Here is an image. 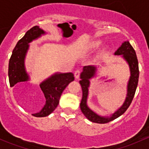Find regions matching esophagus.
Listing matches in <instances>:
<instances>
[{"label":"esophagus","mask_w":149,"mask_h":149,"mask_svg":"<svg viewBox=\"0 0 149 149\" xmlns=\"http://www.w3.org/2000/svg\"><path fill=\"white\" fill-rule=\"evenodd\" d=\"M81 74V71L79 70H76V71L74 72V76L76 79H79V76H80Z\"/></svg>","instance_id":"esophagus-1"}]
</instances>
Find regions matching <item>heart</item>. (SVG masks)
<instances>
[{
  "instance_id": "1",
  "label": "heart",
  "mask_w": 149,
  "mask_h": 149,
  "mask_svg": "<svg viewBox=\"0 0 149 149\" xmlns=\"http://www.w3.org/2000/svg\"><path fill=\"white\" fill-rule=\"evenodd\" d=\"M100 42H96L95 43V44H94V45H95V46H97V45H100Z\"/></svg>"
}]
</instances>
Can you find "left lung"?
Listing matches in <instances>:
<instances>
[{"mask_svg":"<svg viewBox=\"0 0 149 149\" xmlns=\"http://www.w3.org/2000/svg\"><path fill=\"white\" fill-rule=\"evenodd\" d=\"M115 55H123V58L128 63L130 70V77L129 79L128 84H127V93L125 101L123 103V106L118 109L114 114H112L110 117H101L93 112L91 109L87 106L86 101L88 97V89L90 81L89 79L94 77L95 75L96 68L94 66L86 65L84 66L83 68V72L81 74V81H79L82 88V100L80 104L81 110L85 115L86 118L88 120L93 122V123H107L109 122L116 119L118 117L123 115L129 106L131 104L133 99L134 97L135 93H136V88H137L138 83H139V62H138L137 56H136V51L133 49L131 45L128 41L124 42L122 45L117 49L115 52Z\"/></svg>","mask_w":149,"mask_h":149,"instance_id":"left-lung-1","label":"left lung"}]
</instances>
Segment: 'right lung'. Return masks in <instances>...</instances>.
<instances>
[{"label": "right lung", "mask_w": 149, "mask_h": 149, "mask_svg": "<svg viewBox=\"0 0 149 149\" xmlns=\"http://www.w3.org/2000/svg\"><path fill=\"white\" fill-rule=\"evenodd\" d=\"M45 34L38 26H34L26 32L15 46L8 64V79L10 86L16 85L22 86L29 81V75L24 67V58L29 48V43ZM74 81L72 73H55L40 84L44 94L46 103L38 113L33 114L34 117L42 118L52 113L59 104L63 91L68 85Z\"/></svg>", "instance_id": "right-lung-1"}]
</instances>
